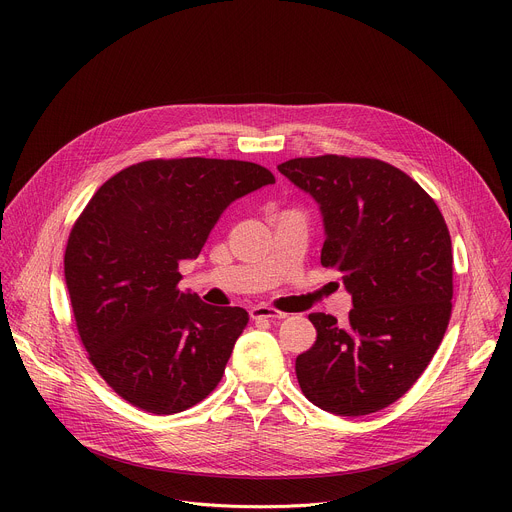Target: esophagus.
Here are the masks:
<instances>
[{"label": "esophagus", "instance_id": "obj_1", "mask_svg": "<svg viewBox=\"0 0 512 512\" xmlns=\"http://www.w3.org/2000/svg\"><path fill=\"white\" fill-rule=\"evenodd\" d=\"M251 318L253 320H283V318H287V314L279 312L275 308H269V306H255V308H251Z\"/></svg>", "mask_w": 512, "mask_h": 512}]
</instances>
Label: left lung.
Segmentation results:
<instances>
[{
    "label": "left lung",
    "mask_w": 512,
    "mask_h": 512,
    "mask_svg": "<svg viewBox=\"0 0 512 512\" xmlns=\"http://www.w3.org/2000/svg\"><path fill=\"white\" fill-rule=\"evenodd\" d=\"M277 170L320 206L322 265L344 273L348 324L310 314L318 336L296 358L316 407L369 415L403 397L440 346L452 314V239L433 198L371 158H296Z\"/></svg>",
    "instance_id": "8db88e82"
}]
</instances>
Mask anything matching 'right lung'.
I'll return each instance as SVG.
<instances>
[{
  "label": "right lung",
  "instance_id": "obj_1",
  "mask_svg": "<svg viewBox=\"0 0 512 512\" xmlns=\"http://www.w3.org/2000/svg\"><path fill=\"white\" fill-rule=\"evenodd\" d=\"M239 160H150L109 178L68 237L64 279L89 360L131 405L180 413L223 379L249 314L180 291L178 263L196 259L237 198L273 184Z\"/></svg>",
  "mask_w": 512,
  "mask_h": 512
}]
</instances>
